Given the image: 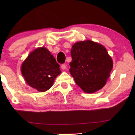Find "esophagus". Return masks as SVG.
<instances>
[{"mask_svg":"<svg viewBox=\"0 0 135 135\" xmlns=\"http://www.w3.org/2000/svg\"><path fill=\"white\" fill-rule=\"evenodd\" d=\"M61 69L62 70H65L66 69V65L65 64H63L61 65Z\"/></svg>","mask_w":135,"mask_h":135,"instance_id":"1","label":"esophagus"}]
</instances>
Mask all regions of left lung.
<instances>
[{"mask_svg": "<svg viewBox=\"0 0 135 135\" xmlns=\"http://www.w3.org/2000/svg\"><path fill=\"white\" fill-rule=\"evenodd\" d=\"M69 72L77 85L86 93H95L106 85L113 61L101 44L86 40L72 46Z\"/></svg>", "mask_w": 135, "mask_h": 135, "instance_id": "left-lung-1", "label": "left lung"}]
</instances>
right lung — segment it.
<instances>
[{"label":"right lung","instance_id":"1","mask_svg":"<svg viewBox=\"0 0 135 135\" xmlns=\"http://www.w3.org/2000/svg\"><path fill=\"white\" fill-rule=\"evenodd\" d=\"M21 72L26 83L39 92L49 90L60 75V65L45 47L31 51L22 62Z\"/></svg>","mask_w":135,"mask_h":135}]
</instances>
